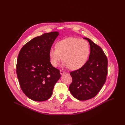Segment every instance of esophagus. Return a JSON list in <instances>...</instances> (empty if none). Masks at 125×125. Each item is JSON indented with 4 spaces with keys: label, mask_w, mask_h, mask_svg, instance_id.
Returning <instances> with one entry per match:
<instances>
[{
    "label": "esophagus",
    "mask_w": 125,
    "mask_h": 125,
    "mask_svg": "<svg viewBox=\"0 0 125 125\" xmlns=\"http://www.w3.org/2000/svg\"><path fill=\"white\" fill-rule=\"evenodd\" d=\"M60 74H61V75H63V74H64L66 73H65V72H64V71H62V70H60Z\"/></svg>",
    "instance_id": "esophagus-1"
}]
</instances>
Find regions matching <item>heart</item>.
I'll return each instance as SVG.
<instances>
[{"label":"heart","instance_id":"heart-1","mask_svg":"<svg viewBox=\"0 0 125 125\" xmlns=\"http://www.w3.org/2000/svg\"><path fill=\"white\" fill-rule=\"evenodd\" d=\"M89 54L90 46L87 41L70 37L58 42L56 48L50 49L49 56L54 67H56L62 59L64 67L77 70L86 63Z\"/></svg>","mask_w":125,"mask_h":125}]
</instances>
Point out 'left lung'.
<instances>
[{"instance_id": "1", "label": "left lung", "mask_w": 125, "mask_h": 125, "mask_svg": "<svg viewBox=\"0 0 125 125\" xmlns=\"http://www.w3.org/2000/svg\"><path fill=\"white\" fill-rule=\"evenodd\" d=\"M90 47L89 60L79 69L70 74L73 81L69 89L76 99L84 101L96 96L105 83L108 61L102 49L88 38Z\"/></svg>"}]
</instances>
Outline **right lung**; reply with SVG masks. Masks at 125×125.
I'll return each mask as SVG.
<instances>
[{"label":"right lung","mask_w":125,"mask_h":125,"mask_svg":"<svg viewBox=\"0 0 125 125\" xmlns=\"http://www.w3.org/2000/svg\"><path fill=\"white\" fill-rule=\"evenodd\" d=\"M58 32H51L36 37L26 43L19 52L17 74L25 95L35 101L48 100L55 84L61 77L49 59V51Z\"/></svg>","instance_id":"1"}]
</instances>
